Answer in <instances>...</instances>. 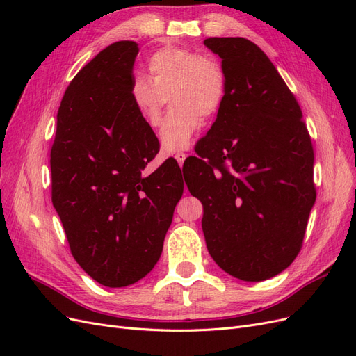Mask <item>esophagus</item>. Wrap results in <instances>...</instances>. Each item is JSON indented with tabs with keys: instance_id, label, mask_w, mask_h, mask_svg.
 <instances>
[{
	"instance_id": "1",
	"label": "esophagus",
	"mask_w": 356,
	"mask_h": 356,
	"mask_svg": "<svg viewBox=\"0 0 356 356\" xmlns=\"http://www.w3.org/2000/svg\"><path fill=\"white\" fill-rule=\"evenodd\" d=\"M187 156H188V154L184 153V152H178V153L175 154V159H177V161L179 163V166H182V163H184V160H186Z\"/></svg>"
}]
</instances>
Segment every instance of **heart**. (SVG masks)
I'll return each instance as SVG.
<instances>
[{"label":"heart","instance_id":"heart-1","mask_svg":"<svg viewBox=\"0 0 356 356\" xmlns=\"http://www.w3.org/2000/svg\"><path fill=\"white\" fill-rule=\"evenodd\" d=\"M152 80L136 75L131 83V98L139 115L149 127H157L168 104L174 108L160 129L165 153L188 147L202 119L213 117L221 108L227 90V77L218 59L199 55L188 47H163L148 59Z\"/></svg>","mask_w":356,"mask_h":356}]
</instances>
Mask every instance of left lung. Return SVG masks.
<instances>
[{
    "mask_svg": "<svg viewBox=\"0 0 356 356\" xmlns=\"http://www.w3.org/2000/svg\"><path fill=\"white\" fill-rule=\"evenodd\" d=\"M203 42L222 59L227 90L186 184L203 204L213 261L260 282L285 270L303 246L316 199L314 147L294 93L260 47L242 37Z\"/></svg>",
    "mask_w": 356,
    "mask_h": 356,
    "instance_id": "8db88e82",
    "label": "left lung"
}]
</instances>
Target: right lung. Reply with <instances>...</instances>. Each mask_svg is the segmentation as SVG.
<instances>
[{
  "label": "right lung",
  "mask_w": 356,
  "mask_h": 356,
  "mask_svg": "<svg viewBox=\"0 0 356 356\" xmlns=\"http://www.w3.org/2000/svg\"><path fill=\"white\" fill-rule=\"evenodd\" d=\"M135 41H117L67 88L50 152L51 202L75 261L96 282L132 285L153 270L182 196L181 168L159 153L131 98Z\"/></svg>",
  "instance_id": "add662e5"
}]
</instances>
